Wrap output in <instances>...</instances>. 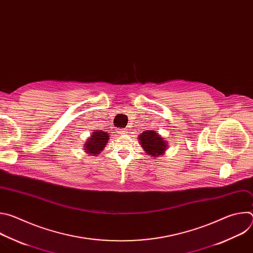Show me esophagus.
Returning a JSON list of instances; mask_svg holds the SVG:
<instances>
[{
	"label": "esophagus",
	"mask_w": 253,
	"mask_h": 253,
	"mask_svg": "<svg viewBox=\"0 0 253 253\" xmlns=\"http://www.w3.org/2000/svg\"><path fill=\"white\" fill-rule=\"evenodd\" d=\"M121 134H127V130H126V129L122 130V131H121Z\"/></svg>",
	"instance_id": "1"
}]
</instances>
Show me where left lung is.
Returning a JSON list of instances; mask_svg holds the SVG:
<instances>
[{"label":"left lung","instance_id":"obj_1","mask_svg":"<svg viewBox=\"0 0 253 253\" xmlns=\"http://www.w3.org/2000/svg\"><path fill=\"white\" fill-rule=\"evenodd\" d=\"M138 139L142 149L145 151L148 157H153V159L164 155L169 146L168 142L164 140L158 131L154 130H146L139 134Z\"/></svg>","mask_w":253,"mask_h":253}]
</instances>
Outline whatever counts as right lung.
Listing matches in <instances>:
<instances>
[{"instance_id":"1","label":"right lung","mask_w":253,"mask_h":253,"mask_svg":"<svg viewBox=\"0 0 253 253\" xmlns=\"http://www.w3.org/2000/svg\"><path fill=\"white\" fill-rule=\"evenodd\" d=\"M108 141H109V133L102 130H95V132H92L90 137H88L85 144H83V147L88 155L97 156L106 147Z\"/></svg>"}]
</instances>
